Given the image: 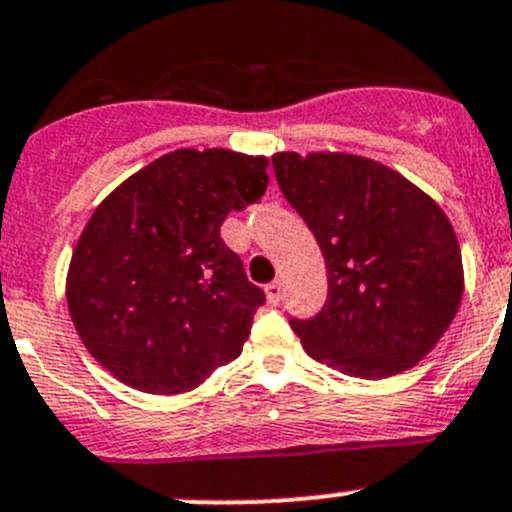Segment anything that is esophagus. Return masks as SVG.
I'll return each instance as SVG.
<instances>
[{"mask_svg":"<svg viewBox=\"0 0 512 512\" xmlns=\"http://www.w3.org/2000/svg\"><path fill=\"white\" fill-rule=\"evenodd\" d=\"M265 294H267V299H270L272 304L280 302V299H282V282H280V280L270 282V285L265 287Z\"/></svg>","mask_w":512,"mask_h":512,"instance_id":"obj_1","label":"esophagus"}]
</instances>
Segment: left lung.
Returning <instances> with one entry per match:
<instances>
[{
  "label": "left lung",
  "instance_id": "1",
  "mask_svg": "<svg viewBox=\"0 0 512 512\" xmlns=\"http://www.w3.org/2000/svg\"><path fill=\"white\" fill-rule=\"evenodd\" d=\"M272 168L327 265V302L289 317L304 352L342 374L386 379L423 359L458 312L456 232L423 190L349 153H277Z\"/></svg>",
  "mask_w": 512,
  "mask_h": 512
}]
</instances>
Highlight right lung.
Returning a JSON list of instances; mask_svg holds the SVG:
<instances>
[{
    "label": "right lung",
    "instance_id": "1",
    "mask_svg": "<svg viewBox=\"0 0 512 512\" xmlns=\"http://www.w3.org/2000/svg\"><path fill=\"white\" fill-rule=\"evenodd\" d=\"M270 160L165 153L123 180L71 255L66 302L91 356L146 394H183L235 361L265 292L220 237L267 190Z\"/></svg>",
    "mask_w": 512,
    "mask_h": 512
}]
</instances>
